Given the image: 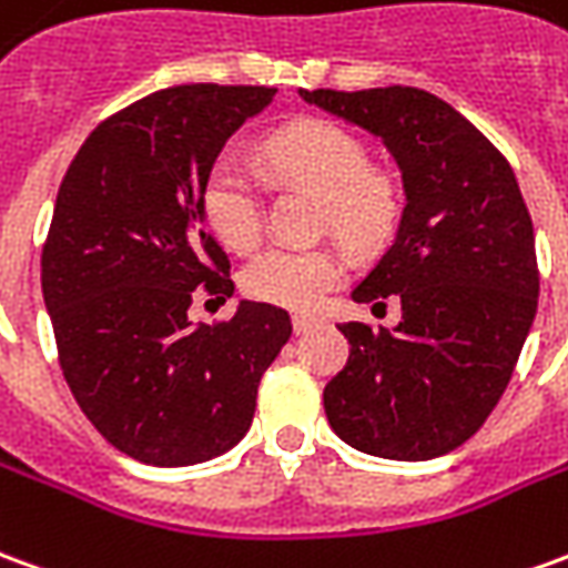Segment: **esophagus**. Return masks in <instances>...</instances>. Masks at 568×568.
I'll list each match as a JSON object with an SVG mask.
<instances>
[{
	"mask_svg": "<svg viewBox=\"0 0 568 568\" xmlns=\"http://www.w3.org/2000/svg\"><path fill=\"white\" fill-rule=\"evenodd\" d=\"M323 323L320 316H307V313H295L292 316V325H295L297 335H304V332H311V328H316V325Z\"/></svg>",
	"mask_w": 568,
	"mask_h": 568,
	"instance_id": "34e87169",
	"label": "esophagus"
}]
</instances>
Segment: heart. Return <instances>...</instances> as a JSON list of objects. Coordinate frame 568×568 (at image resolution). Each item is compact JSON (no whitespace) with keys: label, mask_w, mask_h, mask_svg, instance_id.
<instances>
[{"label":"heart","mask_w":568,"mask_h":568,"mask_svg":"<svg viewBox=\"0 0 568 568\" xmlns=\"http://www.w3.org/2000/svg\"><path fill=\"white\" fill-rule=\"evenodd\" d=\"M264 160L288 184L320 200V224L353 248L390 240L403 193L390 172L368 162L366 144L344 125L304 119L264 141ZM202 215L221 243L252 252L261 240V190L240 162L217 160L202 181ZM344 276V257L332 245H273L243 271L245 295L288 311H313Z\"/></svg>","instance_id":"b5f03b06"}]
</instances>
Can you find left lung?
I'll return each instance as SVG.
<instances>
[{
  "label": "left lung",
  "instance_id": "1",
  "mask_svg": "<svg viewBox=\"0 0 568 568\" xmlns=\"http://www.w3.org/2000/svg\"><path fill=\"white\" fill-rule=\"evenodd\" d=\"M301 98L378 134L406 190L394 245L353 288V301L375 307L396 295L403 320L338 325L351 356L325 384V418L366 455L439 458L498 406L532 328L529 209L501 150L430 91L301 89Z\"/></svg>",
  "mask_w": 568,
  "mask_h": 568
}]
</instances>
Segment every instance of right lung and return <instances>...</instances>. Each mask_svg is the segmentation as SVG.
Listing matches in <instances>:
<instances>
[{
  "label": "right lung",
  "mask_w": 568,
  "mask_h": 568,
  "mask_svg": "<svg viewBox=\"0 0 568 568\" xmlns=\"http://www.w3.org/2000/svg\"><path fill=\"white\" fill-rule=\"evenodd\" d=\"M276 89L193 82L104 119L63 174L42 248V295L79 408L110 446L153 467L233 449L261 375L292 335L283 307L243 301L190 323L193 295H233L205 227L202 181Z\"/></svg>",
  "instance_id": "add662e5"
}]
</instances>
